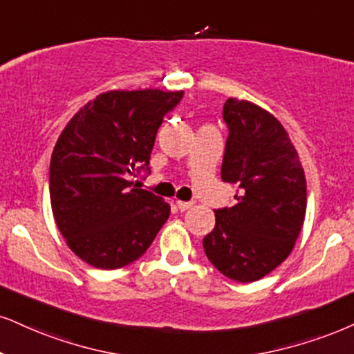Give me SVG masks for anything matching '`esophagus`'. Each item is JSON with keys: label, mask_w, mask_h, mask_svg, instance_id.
Listing matches in <instances>:
<instances>
[{"label": "esophagus", "mask_w": 354, "mask_h": 354, "mask_svg": "<svg viewBox=\"0 0 354 354\" xmlns=\"http://www.w3.org/2000/svg\"><path fill=\"white\" fill-rule=\"evenodd\" d=\"M194 207V202H180V200H178L177 202V208L180 212H187V210H190V208Z\"/></svg>", "instance_id": "1"}]
</instances>
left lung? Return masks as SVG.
<instances>
[{"label":"left lung","instance_id":"8db88e82","mask_svg":"<svg viewBox=\"0 0 354 354\" xmlns=\"http://www.w3.org/2000/svg\"><path fill=\"white\" fill-rule=\"evenodd\" d=\"M221 178L238 185L233 207L215 210L203 238L210 263L238 282H254L286 261L302 230L307 184L289 134L269 111L228 98Z\"/></svg>","mask_w":354,"mask_h":354}]
</instances>
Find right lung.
I'll return each mask as SVG.
<instances>
[{"instance_id": "1", "label": "right lung", "mask_w": 354, "mask_h": 354, "mask_svg": "<svg viewBox=\"0 0 354 354\" xmlns=\"http://www.w3.org/2000/svg\"><path fill=\"white\" fill-rule=\"evenodd\" d=\"M184 91H104L75 113L52 152L50 205L68 248L86 264L118 269L141 257L170 215L169 203L136 189L149 172L156 134Z\"/></svg>"}]
</instances>
